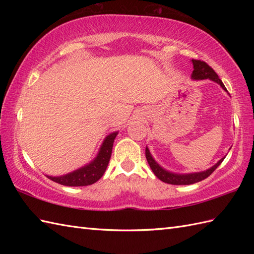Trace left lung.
Listing matches in <instances>:
<instances>
[{
	"label": "left lung",
	"instance_id": "left-lung-1",
	"mask_svg": "<svg viewBox=\"0 0 254 254\" xmlns=\"http://www.w3.org/2000/svg\"><path fill=\"white\" fill-rule=\"evenodd\" d=\"M192 63H193V68H194L192 74H191L192 79H196V80L210 79V80H213V82L219 84L220 86H222V88L224 90L227 91V89H226V87H225V85L218 77L216 72H215L206 62L201 61V60H194L193 59ZM145 155H146V159L148 161V165L150 167V169L153 170L155 176L163 182L169 183V185H176V186L193 185V183H196V182L206 179L208 176L213 174L214 170L216 169L217 167L222 164V161L225 159V157L222 158L217 164H215L213 167H210L209 169L205 170V171L181 175V174H174V172L166 170L163 168V167L159 166L157 163H156V160L153 158V156L150 155L149 149L147 147H146V149H145Z\"/></svg>",
	"mask_w": 254,
	"mask_h": 254
}]
</instances>
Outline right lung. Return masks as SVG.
I'll return each instance as SVG.
<instances>
[{"label":"right lung","mask_w":254,"mask_h":254,"mask_svg":"<svg viewBox=\"0 0 254 254\" xmlns=\"http://www.w3.org/2000/svg\"><path fill=\"white\" fill-rule=\"evenodd\" d=\"M117 135L118 132H113L108 136H106L105 141L101 144L98 154L96 156V158L88 165H86L82 167V168L74 170L64 176L47 177L52 181L67 187H84L93 185V183L98 181L105 174L111 157L113 142H115V138Z\"/></svg>","instance_id":"right-lung-1"}]
</instances>
